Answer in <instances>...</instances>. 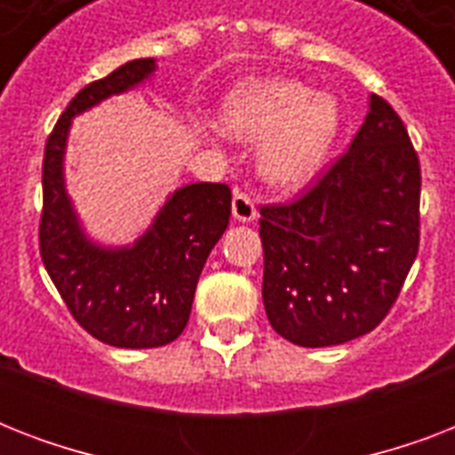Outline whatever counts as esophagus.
<instances>
[{
  "label": "esophagus",
  "instance_id": "34e87169",
  "mask_svg": "<svg viewBox=\"0 0 455 455\" xmlns=\"http://www.w3.org/2000/svg\"><path fill=\"white\" fill-rule=\"evenodd\" d=\"M231 207H234V217L238 221H255L257 220L255 200L250 198L245 191H235Z\"/></svg>",
  "mask_w": 455,
  "mask_h": 455
}]
</instances>
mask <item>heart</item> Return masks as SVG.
<instances>
[{
    "mask_svg": "<svg viewBox=\"0 0 455 455\" xmlns=\"http://www.w3.org/2000/svg\"><path fill=\"white\" fill-rule=\"evenodd\" d=\"M221 130L241 141H259V170L276 186L314 177L339 132V106L295 80L243 82L221 106Z\"/></svg>",
    "mask_w": 455,
    "mask_h": 455,
    "instance_id": "obj_1",
    "label": "heart"
}]
</instances>
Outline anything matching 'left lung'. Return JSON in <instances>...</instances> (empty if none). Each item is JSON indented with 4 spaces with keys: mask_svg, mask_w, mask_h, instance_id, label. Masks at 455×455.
<instances>
[{
    "mask_svg": "<svg viewBox=\"0 0 455 455\" xmlns=\"http://www.w3.org/2000/svg\"><path fill=\"white\" fill-rule=\"evenodd\" d=\"M259 214L271 328L299 347L342 345L373 331L420 243V163L402 117L371 94L349 151L302 198Z\"/></svg>",
    "mask_w": 455,
    "mask_h": 455,
    "instance_id": "8db88e82",
    "label": "left lung"
}]
</instances>
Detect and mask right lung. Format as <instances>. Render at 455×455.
Listing matches in <instances>:
<instances>
[{
  "label": "right lung",
  "mask_w": 455,
  "mask_h": 455,
  "mask_svg": "<svg viewBox=\"0 0 455 455\" xmlns=\"http://www.w3.org/2000/svg\"><path fill=\"white\" fill-rule=\"evenodd\" d=\"M153 73L156 60L137 59L80 89L46 139L42 164V262L75 321L124 349L163 347L181 335L200 271L231 217V188L200 181L172 193L134 245L101 248L82 231L63 181L70 120Z\"/></svg>",
  "instance_id": "add662e5"
}]
</instances>
